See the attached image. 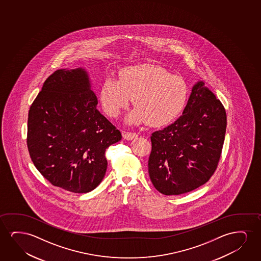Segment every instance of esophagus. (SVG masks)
Returning a JSON list of instances; mask_svg holds the SVG:
<instances>
[{
	"label": "esophagus",
	"mask_w": 261,
	"mask_h": 261,
	"mask_svg": "<svg viewBox=\"0 0 261 261\" xmlns=\"http://www.w3.org/2000/svg\"><path fill=\"white\" fill-rule=\"evenodd\" d=\"M122 136H123L124 139L127 140V141L136 139V138H137V136H138L136 135V133L131 132H123Z\"/></svg>",
	"instance_id": "esophagus-1"
}]
</instances>
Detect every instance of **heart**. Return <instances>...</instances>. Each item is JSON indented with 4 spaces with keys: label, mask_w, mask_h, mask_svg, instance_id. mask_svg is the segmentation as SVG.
Here are the masks:
<instances>
[{
    "label": "heart",
    "mask_w": 261,
    "mask_h": 261,
    "mask_svg": "<svg viewBox=\"0 0 261 261\" xmlns=\"http://www.w3.org/2000/svg\"><path fill=\"white\" fill-rule=\"evenodd\" d=\"M132 99L136 108L125 117L127 124L149 122L154 126H162L177 118L186 107L188 86L182 77L151 64L123 68L119 80H104L100 100L108 116L117 118Z\"/></svg>",
    "instance_id": "b5f03b06"
}]
</instances>
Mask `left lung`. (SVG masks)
Masks as SVG:
<instances>
[{
  "mask_svg": "<svg viewBox=\"0 0 261 261\" xmlns=\"http://www.w3.org/2000/svg\"><path fill=\"white\" fill-rule=\"evenodd\" d=\"M225 130V108L198 81L182 116L150 136L148 168L154 187L165 195H179L207 182L220 159Z\"/></svg>",
  "mask_w": 261,
  "mask_h": 261,
  "instance_id": "8db88e82",
  "label": "left lung"
}]
</instances>
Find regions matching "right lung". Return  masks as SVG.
<instances>
[{
  "instance_id": "add662e5",
  "label": "right lung",
  "mask_w": 261,
  "mask_h": 261,
  "mask_svg": "<svg viewBox=\"0 0 261 261\" xmlns=\"http://www.w3.org/2000/svg\"><path fill=\"white\" fill-rule=\"evenodd\" d=\"M97 104L88 72L79 68L54 72L31 105L29 154L54 186L86 193L102 181L108 166L105 150L122 136Z\"/></svg>"
}]
</instances>
